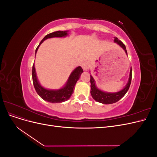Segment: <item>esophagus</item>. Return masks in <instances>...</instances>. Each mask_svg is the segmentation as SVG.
Here are the masks:
<instances>
[{
	"label": "esophagus",
	"instance_id": "1",
	"mask_svg": "<svg viewBox=\"0 0 157 157\" xmlns=\"http://www.w3.org/2000/svg\"><path fill=\"white\" fill-rule=\"evenodd\" d=\"M90 66V64L88 63V62H84L82 64V68L83 69L84 71H87Z\"/></svg>",
	"mask_w": 157,
	"mask_h": 157
}]
</instances>
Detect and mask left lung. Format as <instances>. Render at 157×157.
I'll list each match as a JSON object with an SVG mask.
<instances>
[{"instance_id": "obj_1", "label": "left lung", "mask_w": 157, "mask_h": 157, "mask_svg": "<svg viewBox=\"0 0 157 157\" xmlns=\"http://www.w3.org/2000/svg\"><path fill=\"white\" fill-rule=\"evenodd\" d=\"M114 42L119 45L121 48L124 50L126 55L127 51L125 45L122 43V42L118 39V38L114 37ZM132 80V67L130 68V75L129 78H128V82L126 84V86L122 88L121 90L117 92H104L103 90L99 89L96 84V81H95L94 78L92 75H90V83H91V90H90V93H91L92 96L94 100H96L98 102H99L103 104H111L116 103L118 101L124 96L126 93L128 92V89L130 88V84Z\"/></svg>"}]
</instances>
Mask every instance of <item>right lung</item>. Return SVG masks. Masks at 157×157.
<instances>
[{
	"mask_svg": "<svg viewBox=\"0 0 157 157\" xmlns=\"http://www.w3.org/2000/svg\"><path fill=\"white\" fill-rule=\"evenodd\" d=\"M69 31H58L53 33H51L50 34L46 35L43 39L41 40L39 46H37L35 50V56L39 49L40 44L45 40L50 39V38L55 37H65L68 35ZM83 73V70L80 66H78L77 68H75L72 72L67 80V82L65 84L64 86L59 89L57 90H51L47 89L43 87L40 84L39 80H38L36 70L35 67V63L33 64L32 69V77L34 87L36 93L39 94V96L43 99L44 100L48 101L50 103H61L68 100L71 96V95L73 93L74 88L75 84L78 80L80 75Z\"/></svg>",
	"mask_w": 157,
	"mask_h": 157,
	"instance_id": "1",
	"label": "right lung"
}]
</instances>
